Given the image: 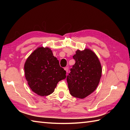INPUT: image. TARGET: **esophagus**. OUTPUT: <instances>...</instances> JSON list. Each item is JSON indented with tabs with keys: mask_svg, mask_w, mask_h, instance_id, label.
I'll list each match as a JSON object with an SVG mask.
<instances>
[{
	"mask_svg": "<svg viewBox=\"0 0 130 130\" xmlns=\"http://www.w3.org/2000/svg\"><path fill=\"white\" fill-rule=\"evenodd\" d=\"M64 69H65V70L67 71V73H68V70H69V68L68 67H65V68H64Z\"/></svg>",
	"mask_w": 130,
	"mask_h": 130,
	"instance_id": "esophagus-1",
	"label": "esophagus"
}]
</instances>
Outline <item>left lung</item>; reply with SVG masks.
<instances>
[{"label":"left lung","mask_w":130,"mask_h":130,"mask_svg":"<svg viewBox=\"0 0 130 130\" xmlns=\"http://www.w3.org/2000/svg\"><path fill=\"white\" fill-rule=\"evenodd\" d=\"M75 63L67 77L70 94L83 99L98 87L102 76V66L95 54L91 50H78L73 56Z\"/></svg>","instance_id":"obj_1"}]
</instances>
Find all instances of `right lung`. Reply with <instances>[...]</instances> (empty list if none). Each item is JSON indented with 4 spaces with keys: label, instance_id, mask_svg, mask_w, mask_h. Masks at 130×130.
<instances>
[{
    "label": "right lung",
    "instance_id": "1",
    "mask_svg": "<svg viewBox=\"0 0 130 130\" xmlns=\"http://www.w3.org/2000/svg\"><path fill=\"white\" fill-rule=\"evenodd\" d=\"M24 69L29 88L40 96L53 93L59 82L66 78V71L48 47L36 49L27 58Z\"/></svg>",
    "mask_w": 130,
    "mask_h": 130
}]
</instances>
